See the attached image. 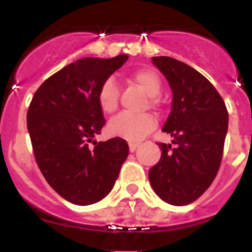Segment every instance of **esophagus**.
<instances>
[{
    "label": "esophagus",
    "mask_w": 252,
    "mask_h": 252,
    "mask_svg": "<svg viewBox=\"0 0 252 252\" xmlns=\"http://www.w3.org/2000/svg\"><path fill=\"white\" fill-rule=\"evenodd\" d=\"M137 146H139V144H137V142H130V144H128V148H130L131 153L136 150Z\"/></svg>",
    "instance_id": "esophagus-1"
}]
</instances>
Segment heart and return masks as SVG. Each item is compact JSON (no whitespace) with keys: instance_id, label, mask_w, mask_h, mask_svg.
Listing matches in <instances>:
<instances>
[{"instance_id":"heart-1","label":"heart","mask_w":252,"mask_h":252,"mask_svg":"<svg viewBox=\"0 0 252 252\" xmlns=\"http://www.w3.org/2000/svg\"><path fill=\"white\" fill-rule=\"evenodd\" d=\"M131 79L139 84L142 91L150 97V103L157 104V97L161 90V82L153 70L142 69L131 75ZM98 104L104 113H113L119 106V87L113 79L103 82L98 91ZM157 120L149 113L132 115V113H120L110 121L107 130L111 136L122 137L127 141H140L155 128Z\"/></svg>"}]
</instances>
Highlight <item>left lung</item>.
<instances>
[{
    "label": "left lung",
    "instance_id": "obj_1",
    "mask_svg": "<svg viewBox=\"0 0 252 252\" xmlns=\"http://www.w3.org/2000/svg\"><path fill=\"white\" fill-rule=\"evenodd\" d=\"M166 78L173 99L162 131L171 144H159L161 158L149 170L154 192L173 206L192 203L212 184L221 165L228 128L226 104L206 77L170 57H153Z\"/></svg>",
    "mask_w": 252,
    "mask_h": 252
}]
</instances>
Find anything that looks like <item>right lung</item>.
Returning a JSON list of instances; mask_svg holds the SVG:
<instances>
[{
  "label": "right lung",
  "instance_id": "obj_1",
  "mask_svg": "<svg viewBox=\"0 0 252 252\" xmlns=\"http://www.w3.org/2000/svg\"><path fill=\"white\" fill-rule=\"evenodd\" d=\"M127 59L121 54L77 60L48 78L29 107L28 130L37 165L49 186L73 204L103 199L128 155L121 137L94 140L104 125L99 88Z\"/></svg>",
  "mask_w": 252,
  "mask_h": 252
}]
</instances>
